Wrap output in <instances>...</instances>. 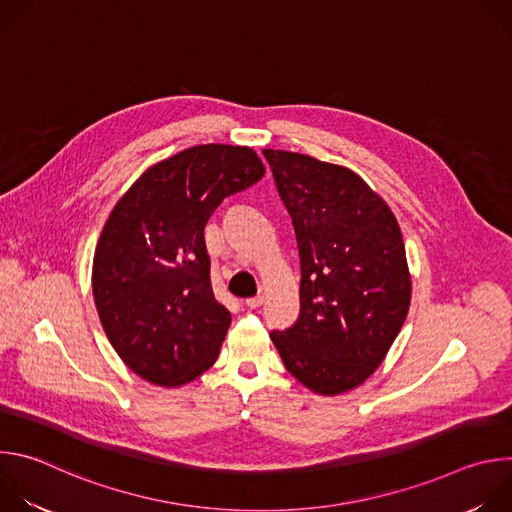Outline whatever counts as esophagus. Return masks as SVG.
Masks as SVG:
<instances>
[{
  "label": "esophagus",
  "mask_w": 512,
  "mask_h": 512,
  "mask_svg": "<svg viewBox=\"0 0 512 512\" xmlns=\"http://www.w3.org/2000/svg\"><path fill=\"white\" fill-rule=\"evenodd\" d=\"M263 302H265V296H263V294H259V296H255V298L245 300V306H247V308H251V310H255V308H259Z\"/></svg>",
  "instance_id": "obj_1"
}]
</instances>
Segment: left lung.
<instances>
[{
    "label": "left lung",
    "mask_w": 512,
    "mask_h": 512,
    "mask_svg": "<svg viewBox=\"0 0 512 512\" xmlns=\"http://www.w3.org/2000/svg\"><path fill=\"white\" fill-rule=\"evenodd\" d=\"M294 221L300 318L271 340L304 387L342 395L385 360L411 304L405 243L389 204L356 172L306 154L263 150Z\"/></svg>",
    "instance_id": "left-lung-1"
}]
</instances>
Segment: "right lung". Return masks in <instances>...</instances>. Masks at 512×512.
<instances>
[{
  "label": "right lung",
  "instance_id": "obj_1",
  "mask_svg": "<svg viewBox=\"0 0 512 512\" xmlns=\"http://www.w3.org/2000/svg\"><path fill=\"white\" fill-rule=\"evenodd\" d=\"M265 174L247 145H194L145 170L113 206L93 257L101 326L127 367L182 387L218 358L231 312L210 285L204 227Z\"/></svg>",
  "mask_w": 512,
  "mask_h": 512
}]
</instances>
